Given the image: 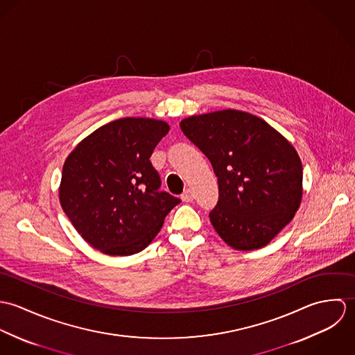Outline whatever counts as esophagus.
<instances>
[{"label": "esophagus", "mask_w": 355, "mask_h": 355, "mask_svg": "<svg viewBox=\"0 0 355 355\" xmlns=\"http://www.w3.org/2000/svg\"><path fill=\"white\" fill-rule=\"evenodd\" d=\"M182 200H183L184 202H191V201L194 200L193 191H191V190H186V191L182 194Z\"/></svg>", "instance_id": "34e87169"}]
</instances>
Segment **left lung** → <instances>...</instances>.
Returning <instances> with one entry per match:
<instances>
[{
	"mask_svg": "<svg viewBox=\"0 0 355 355\" xmlns=\"http://www.w3.org/2000/svg\"><path fill=\"white\" fill-rule=\"evenodd\" d=\"M180 128L217 176L218 202L209 213L216 232L235 250L266 246L302 201L295 148L265 120L235 109L190 116Z\"/></svg>",
	"mask_w": 355,
	"mask_h": 355,
	"instance_id": "1",
	"label": "left lung"
}]
</instances>
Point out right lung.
I'll list each match as a JSON object with an SVG mask.
<instances>
[{
    "mask_svg": "<svg viewBox=\"0 0 355 355\" xmlns=\"http://www.w3.org/2000/svg\"><path fill=\"white\" fill-rule=\"evenodd\" d=\"M169 131L149 117L110 121L68 154L58 198L79 235L107 255H132L150 245L180 200L158 191L150 155Z\"/></svg>",
    "mask_w": 355,
    "mask_h": 355,
    "instance_id": "1",
    "label": "right lung"
}]
</instances>
